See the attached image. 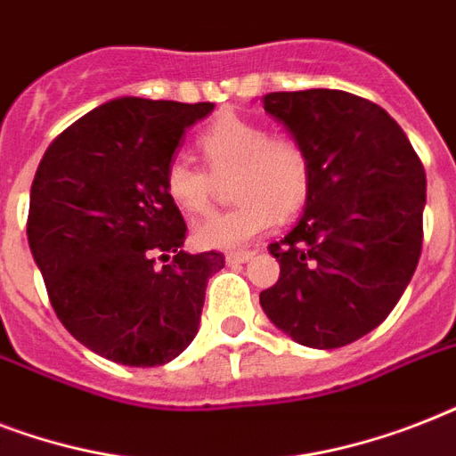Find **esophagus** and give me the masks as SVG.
<instances>
[{"instance_id": "esophagus-1", "label": "esophagus", "mask_w": 456, "mask_h": 456, "mask_svg": "<svg viewBox=\"0 0 456 456\" xmlns=\"http://www.w3.org/2000/svg\"><path fill=\"white\" fill-rule=\"evenodd\" d=\"M256 256L253 250H234V253H227V263L236 265V263H248L250 257Z\"/></svg>"}]
</instances>
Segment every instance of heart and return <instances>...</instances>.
<instances>
[{"instance_id": "heart-1", "label": "heart", "mask_w": 456, "mask_h": 456, "mask_svg": "<svg viewBox=\"0 0 456 456\" xmlns=\"http://www.w3.org/2000/svg\"><path fill=\"white\" fill-rule=\"evenodd\" d=\"M208 173L186 158L165 165L163 189L175 208L199 217L213 208L220 182L234 177L239 206L193 227V243L208 250H239L277 227L279 215L298 213L310 196V158L298 142L270 137L263 125L239 116L217 118L199 137Z\"/></svg>"}]
</instances>
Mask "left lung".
I'll list each match as a JSON object with an SVG mask.
<instances>
[{"label":"left lung","instance_id":"left-lung-1","mask_svg":"<svg viewBox=\"0 0 456 456\" xmlns=\"http://www.w3.org/2000/svg\"><path fill=\"white\" fill-rule=\"evenodd\" d=\"M263 106L305 149L312 186L298 224L270 246L279 279L260 305L300 346L343 347L388 317L417 270L424 165L403 127L360 96L272 92Z\"/></svg>","mask_w":456,"mask_h":456}]
</instances>
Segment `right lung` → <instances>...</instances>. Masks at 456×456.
Instances as JSON below:
<instances>
[{
	"label": "right lung",
	"mask_w": 456,
	"mask_h": 456,
	"mask_svg": "<svg viewBox=\"0 0 456 456\" xmlns=\"http://www.w3.org/2000/svg\"><path fill=\"white\" fill-rule=\"evenodd\" d=\"M213 109L110 99L61 132L35 172L30 253L61 324L106 360L160 367L199 333L208 277L224 256L182 250L186 224L163 172Z\"/></svg>",
	"instance_id": "1"
}]
</instances>
